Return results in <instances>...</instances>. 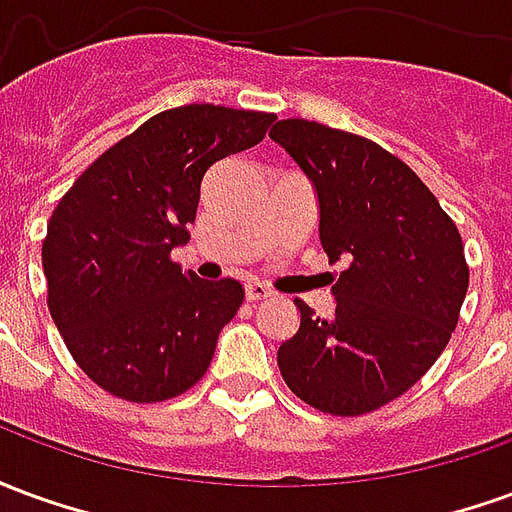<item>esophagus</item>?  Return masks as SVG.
<instances>
[{
	"label": "esophagus",
	"instance_id": "obj_1",
	"mask_svg": "<svg viewBox=\"0 0 512 512\" xmlns=\"http://www.w3.org/2000/svg\"><path fill=\"white\" fill-rule=\"evenodd\" d=\"M271 296V288H266L263 282H246V301H263Z\"/></svg>",
	"mask_w": 512,
	"mask_h": 512
}]
</instances>
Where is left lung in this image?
<instances>
[{
	"label": "left lung",
	"instance_id": "1",
	"mask_svg": "<svg viewBox=\"0 0 512 512\" xmlns=\"http://www.w3.org/2000/svg\"><path fill=\"white\" fill-rule=\"evenodd\" d=\"M268 136L318 191L329 263H348L332 318L296 299L301 326L279 345V373L323 414H370L450 343L469 288L461 233L417 172L373 139L296 117Z\"/></svg>",
	"mask_w": 512,
	"mask_h": 512
}]
</instances>
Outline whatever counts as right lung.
<instances>
[{"label":"right lung","instance_id":"add662e5","mask_svg":"<svg viewBox=\"0 0 512 512\" xmlns=\"http://www.w3.org/2000/svg\"><path fill=\"white\" fill-rule=\"evenodd\" d=\"M277 115L189 104L158 112L65 191L43 238L49 312L95 384L128 403L183 395L244 301L238 279L186 274L202 175L266 136Z\"/></svg>","mask_w":512,"mask_h":512}]
</instances>
